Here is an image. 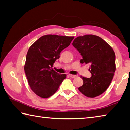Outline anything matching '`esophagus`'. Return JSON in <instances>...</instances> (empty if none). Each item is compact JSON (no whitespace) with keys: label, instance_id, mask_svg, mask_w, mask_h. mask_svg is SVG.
<instances>
[{"label":"esophagus","instance_id":"esophagus-1","mask_svg":"<svg viewBox=\"0 0 130 130\" xmlns=\"http://www.w3.org/2000/svg\"><path fill=\"white\" fill-rule=\"evenodd\" d=\"M69 76L71 78H75L77 76V75H69Z\"/></svg>","mask_w":130,"mask_h":130}]
</instances>
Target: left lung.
Segmentation results:
<instances>
[{
	"label": "left lung",
	"instance_id": "left-lung-1",
	"mask_svg": "<svg viewBox=\"0 0 130 130\" xmlns=\"http://www.w3.org/2000/svg\"><path fill=\"white\" fill-rule=\"evenodd\" d=\"M72 45L80 53V62L90 64V78L83 77L79 90L85 96L95 97L103 93L110 84L116 71V55L112 47L100 37L87 35L73 40Z\"/></svg>",
	"mask_w": 130,
	"mask_h": 130
}]
</instances>
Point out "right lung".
I'll use <instances>...</instances> for the list:
<instances>
[{"instance_id":"1","label":"right lung","mask_w":130,"mask_h":130,"mask_svg":"<svg viewBox=\"0 0 130 130\" xmlns=\"http://www.w3.org/2000/svg\"><path fill=\"white\" fill-rule=\"evenodd\" d=\"M74 37L45 35L37 40L29 48L24 70L31 90L38 96L48 98L57 91L66 74L53 69L60 58V53L67 47Z\"/></svg>"}]
</instances>
